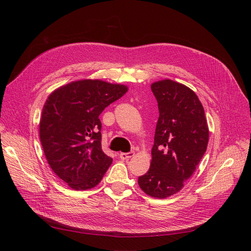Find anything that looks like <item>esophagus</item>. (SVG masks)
Returning <instances> with one entry per match:
<instances>
[{
	"label": "esophagus",
	"mask_w": 251,
	"mask_h": 251,
	"mask_svg": "<svg viewBox=\"0 0 251 251\" xmlns=\"http://www.w3.org/2000/svg\"><path fill=\"white\" fill-rule=\"evenodd\" d=\"M134 154L135 153L133 151L128 152V153H121V154H119V158L121 160H129L130 158H132L134 156Z\"/></svg>",
	"instance_id": "1"
}]
</instances>
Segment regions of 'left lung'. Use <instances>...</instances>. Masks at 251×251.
I'll return each instance as SVG.
<instances>
[{"instance_id":"8db88e82","label":"left lung","mask_w":251,"mask_h":251,"mask_svg":"<svg viewBox=\"0 0 251 251\" xmlns=\"http://www.w3.org/2000/svg\"><path fill=\"white\" fill-rule=\"evenodd\" d=\"M159 119L149 171L138 178L147 195L165 199L181 191L203 157L208 128L196 93L170 79L154 82Z\"/></svg>"}]
</instances>
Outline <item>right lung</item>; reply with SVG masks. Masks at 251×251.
Listing matches in <instances>:
<instances>
[{
	"instance_id": "add662e5",
	"label": "right lung",
	"mask_w": 251,
	"mask_h": 251,
	"mask_svg": "<svg viewBox=\"0 0 251 251\" xmlns=\"http://www.w3.org/2000/svg\"><path fill=\"white\" fill-rule=\"evenodd\" d=\"M128 88L84 79L54 90L40 122L42 146L52 171L77 191L97 186L112 163L101 148L99 115Z\"/></svg>"
}]
</instances>
